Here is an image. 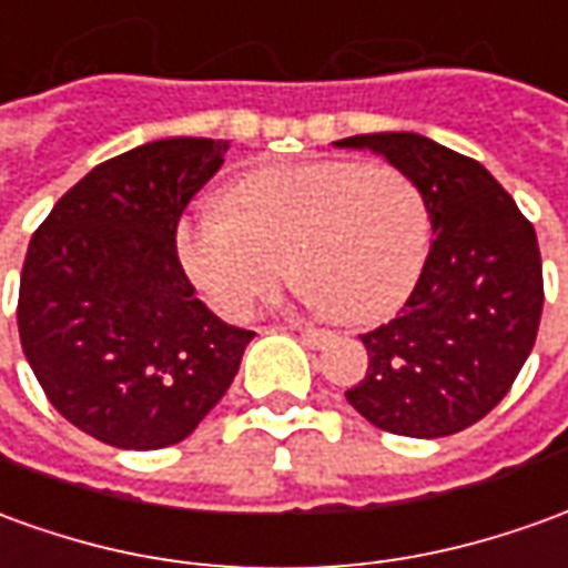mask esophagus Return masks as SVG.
I'll list each match as a JSON object with an SVG mask.
<instances>
[{
  "instance_id": "esophagus-1",
  "label": "esophagus",
  "mask_w": 568,
  "mask_h": 568,
  "mask_svg": "<svg viewBox=\"0 0 568 568\" xmlns=\"http://www.w3.org/2000/svg\"><path fill=\"white\" fill-rule=\"evenodd\" d=\"M288 328H295L297 335H301V341H304V344H307V347H313V351H316V347H323L325 341L332 338V335H328V332H325V328H313V325L292 323V325H288Z\"/></svg>"
}]
</instances>
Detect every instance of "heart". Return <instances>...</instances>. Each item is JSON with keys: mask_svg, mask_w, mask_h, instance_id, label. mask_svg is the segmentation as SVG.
<instances>
[{"mask_svg": "<svg viewBox=\"0 0 568 568\" xmlns=\"http://www.w3.org/2000/svg\"><path fill=\"white\" fill-rule=\"evenodd\" d=\"M224 211L184 217L174 252L227 320L248 316L292 267L313 307L341 323H381L406 304L430 248L422 190L390 162L255 165L230 181Z\"/></svg>", "mask_w": 568, "mask_h": 568, "instance_id": "1", "label": "heart"}]
</instances>
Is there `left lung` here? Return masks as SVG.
<instances>
[{
  "mask_svg": "<svg viewBox=\"0 0 568 568\" xmlns=\"http://www.w3.org/2000/svg\"><path fill=\"white\" fill-rule=\"evenodd\" d=\"M335 146L403 169L434 230L406 307L359 335L368 368L347 403L390 434H458L505 399L532 353L545 304L535 227L477 160L424 134H353Z\"/></svg>",
  "mask_w": 568,
  "mask_h": 568,
  "instance_id": "1",
  "label": "left lung"
}]
</instances>
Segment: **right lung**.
<instances>
[{"label": "right lung", "instance_id": "obj_1", "mask_svg": "<svg viewBox=\"0 0 568 568\" xmlns=\"http://www.w3.org/2000/svg\"><path fill=\"white\" fill-rule=\"evenodd\" d=\"M227 141L165 138L94 165L36 230L18 332L70 424L116 449L187 439L227 394L255 332L193 295L174 230Z\"/></svg>", "mask_w": 568, "mask_h": 568}]
</instances>
